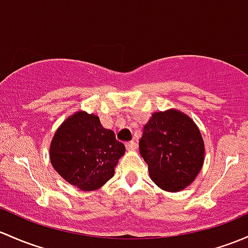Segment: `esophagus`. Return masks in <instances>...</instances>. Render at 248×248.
Instances as JSON below:
<instances>
[{
    "label": "esophagus",
    "instance_id": "1",
    "mask_svg": "<svg viewBox=\"0 0 248 248\" xmlns=\"http://www.w3.org/2000/svg\"><path fill=\"white\" fill-rule=\"evenodd\" d=\"M137 147H138V145H137V142H135V141L126 142V148L128 151H135V150H137Z\"/></svg>",
    "mask_w": 248,
    "mask_h": 248
}]
</instances>
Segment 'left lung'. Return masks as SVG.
I'll list each match as a JSON object with an SVG mask.
<instances>
[{
  "mask_svg": "<svg viewBox=\"0 0 248 248\" xmlns=\"http://www.w3.org/2000/svg\"><path fill=\"white\" fill-rule=\"evenodd\" d=\"M139 151L150 177L166 191H181L192 183L203 165L202 135L189 116L178 110L155 113L145 124Z\"/></svg>",
  "mask_w": 248,
  "mask_h": 248,
  "instance_id": "left-lung-1",
  "label": "left lung"
}]
</instances>
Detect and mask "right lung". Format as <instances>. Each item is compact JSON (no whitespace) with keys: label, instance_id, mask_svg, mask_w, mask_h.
Wrapping results in <instances>:
<instances>
[{"label":"right lung","instance_id":"obj_1","mask_svg":"<svg viewBox=\"0 0 248 248\" xmlns=\"http://www.w3.org/2000/svg\"><path fill=\"white\" fill-rule=\"evenodd\" d=\"M124 151L115 133L101 124L100 117L78 111L54 134L49 158L65 181L83 191H91L114 176Z\"/></svg>","mask_w":248,"mask_h":248}]
</instances>
